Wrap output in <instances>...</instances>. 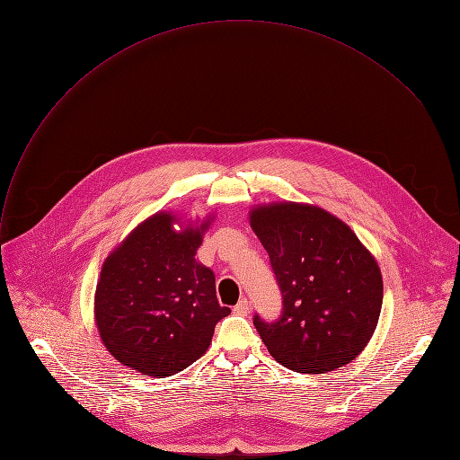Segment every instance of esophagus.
Returning <instances> with one entry per match:
<instances>
[{
	"label": "esophagus",
	"mask_w": 460,
	"mask_h": 460,
	"mask_svg": "<svg viewBox=\"0 0 460 460\" xmlns=\"http://www.w3.org/2000/svg\"><path fill=\"white\" fill-rule=\"evenodd\" d=\"M233 311H234L236 314H247V313H249V302H247V298H240Z\"/></svg>",
	"instance_id": "1"
}]
</instances>
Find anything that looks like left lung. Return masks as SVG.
I'll return each mask as SVG.
<instances>
[{"label":"left lung","mask_w":460,"mask_h":460,"mask_svg":"<svg viewBox=\"0 0 460 460\" xmlns=\"http://www.w3.org/2000/svg\"><path fill=\"white\" fill-rule=\"evenodd\" d=\"M266 247L282 311L252 323L271 357L298 373L349 364L367 346L382 307V277L357 234L323 209L271 204L251 211Z\"/></svg>","instance_id":"left-lung-1"}]
</instances>
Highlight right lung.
Wrapping results in <instances>:
<instances>
[{"instance_id": "add662e5", "label": "right lung", "mask_w": 460, "mask_h": 460, "mask_svg": "<svg viewBox=\"0 0 460 460\" xmlns=\"http://www.w3.org/2000/svg\"><path fill=\"white\" fill-rule=\"evenodd\" d=\"M172 222L158 213L130 233L105 260L94 298L109 353L158 378L199 360L231 313L218 304L213 271L194 258L209 222L181 233Z\"/></svg>"}]
</instances>
